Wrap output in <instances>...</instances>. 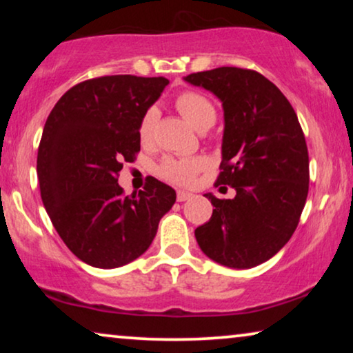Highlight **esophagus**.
Returning <instances> with one entry per match:
<instances>
[{
  "label": "esophagus",
  "mask_w": 353,
  "mask_h": 353,
  "mask_svg": "<svg viewBox=\"0 0 353 353\" xmlns=\"http://www.w3.org/2000/svg\"><path fill=\"white\" fill-rule=\"evenodd\" d=\"M191 197H192V194H190V192H186V191H178L176 192V201L178 202H185L188 199H191Z\"/></svg>",
  "instance_id": "34e87169"
}]
</instances>
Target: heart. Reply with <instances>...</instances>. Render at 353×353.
I'll use <instances>...</instances> for the list:
<instances>
[{
  "mask_svg": "<svg viewBox=\"0 0 353 353\" xmlns=\"http://www.w3.org/2000/svg\"><path fill=\"white\" fill-rule=\"evenodd\" d=\"M176 109L180 114L194 127L197 132H205L215 123L216 109L209 98L196 91H185L175 101ZM159 110L149 108L144 112L141 123H139V137L143 141H149L152 138L156 128ZM207 167L204 157H165L159 163V175L165 180L176 183V185H190L194 181L196 175Z\"/></svg>",
  "mask_w": 353,
  "mask_h": 353,
  "instance_id": "heart-1",
  "label": "heart"
}]
</instances>
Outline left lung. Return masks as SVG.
Listing matches in <instances>:
<instances>
[{
  "label": "left lung",
  "instance_id": "8db88e82",
  "mask_svg": "<svg viewBox=\"0 0 353 353\" xmlns=\"http://www.w3.org/2000/svg\"><path fill=\"white\" fill-rule=\"evenodd\" d=\"M221 101L225 115L216 186L233 199L205 194L215 207L194 234L202 252L230 268H252L284 248L308 194V151L296 110L262 74L219 67L185 77Z\"/></svg>",
  "mask_w": 353,
  "mask_h": 353
}]
</instances>
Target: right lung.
I'll list each match as a JSON object with an SVG mask.
<instances>
[{
	"label": "right lung",
	"instance_id": "right-lung-1",
	"mask_svg": "<svg viewBox=\"0 0 353 353\" xmlns=\"http://www.w3.org/2000/svg\"><path fill=\"white\" fill-rule=\"evenodd\" d=\"M163 77L108 75L72 86L43 128L37 157L43 205L57 234L81 262L123 267L151 245L176 192L149 178L125 196L123 162L139 152V123L159 99Z\"/></svg>",
	"mask_w": 353,
	"mask_h": 353
}]
</instances>
